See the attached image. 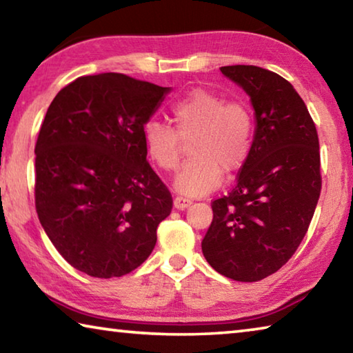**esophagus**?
<instances>
[{
    "instance_id": "esophagus-1",
    "label": "esophagus",
    "mask_w": 353,
    "mask_h": 353,
    "mask_svg": "<svg viewBox=\"0 0 353 353\" xmlns=\"http://www.w3.org/2000/svg\"><path fill=\"white\" fill-rule=\"evenodd\" d=\"M191 204H193V201L188 198H183V196H176L174 198V207L177 208V210H183V208L190 207Z\"/></svg>"
}]
</instances>
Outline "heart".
I'll list each match as a JSON object with an SVG mask.
<instances>
[{"instance_id":"b5f03b06","label":"heart","mask_w":353,"mask_h":353,"mask_svg":"<svg viewBox=\"0 0 353 353\" xmlns=\"http://www.w3.org/2000/svg\"><path fill=\"white\" fill-rule=\"evenodd\" d=\"M172 128L162 123L145 126L148 157L159 170L172 172L182 157V141L190 154L176 177L183 194L210 193L225 174H234L248 162L254 140V118L243 101H225L210 88L196 87L171 105Z\"/></svg>"}]
</instances>
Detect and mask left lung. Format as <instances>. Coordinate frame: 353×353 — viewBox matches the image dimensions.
<instances>
[{
	"label": "left lung",
	"instance_id": "left-lung-1",
	"mask_svg": "<svg viewBox=\"0 0 353 353\" xmlns=\"http://www.w3.org/2000/svg\"><path fill=\"white\" fill-rule=\"evenodd\" d=\"M221 71L250 97L256 129L236 185L212 202L202 252L223 276L259 282L291 259L312 223L322 187L318 130L282 76L255 65Z\"/></svg>",
	"mask_w": 353,
	"mask_h": 353
}]
</instances>
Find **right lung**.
<instances>
[{
	"mask_svg": "<svg viewBox=\"0 0 353 353\" xmlns=\"http://www.w3.org/2000/svg\"><path fill=\"white\" fill-rule=\"evenodd\" d=\"M168 90L121 73L81 76L48 107L35 143V210L59 254L90 277L137 270L172 210L145 148V124Z\"/></svg>",
	"mask_w": 353,
	"mask_h": 353,
	"instance_id": "1",
	"label": "right lung"
}]
</instances>
